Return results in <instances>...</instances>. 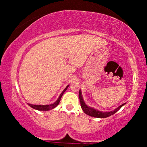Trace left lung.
I'll return each mask as SVG.
<instances>
[{"label": "left lung", "mask_w": 147, "mask_h": 147, "mask_svg": "<svg viewBox=\"0 0 147 147\" xmlns=\"http://www.w3.org/2000/svg\"><path fill=\"white\" fill-rule=\"evenodd\" d=\"M79 98H80V104H81L82 109L83 110L84 113L88 114V115H89L90 116H92V117H95V118H107L108 116H110L111 115H113L114 114H115L116 112L118 111V110H119L120 108H121L122 106L126 104L124 103L123 104H122V105H120L119 107L116 108L115 110H112V111L102 112V111H99V110H98L94 109V108L90 107V106L86 105V103L84 101L83 97H82L81 90H80L79 91Z\"/></svg>", "instance_id": "8db88e82"}]
</instances>
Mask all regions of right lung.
<instances>
[{"label":"right lung","mask_w":147,"mask_h":147,"mask_svg":"<svg viewBox=\"0 0 147 147\" xmlns=\"http://www.w3.org/2000/svg\"><path fill=\"white\" fill-rule=\"evenodd\" d=\"M69 85H67V87H66L65 89L63 90V91L61 92V94H60V96L58 98V99L56 100V102H54V103L51 104H48V105H34V104H28L29 106H31V108H33V109L37 110H41V111H48V110H50L51 109H53L54 108H55L58 104H59L60 100H61V98L63 96V94L64 92H65V90L67 89V88L69 87Z\"/></svg>","instance_id":"obj_1"}]
</instances>
